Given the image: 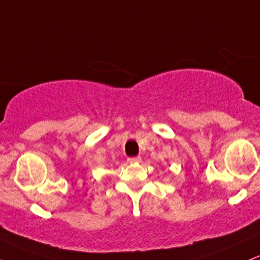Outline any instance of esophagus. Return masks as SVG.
Segmentation results:
<instances>
[{"instance_id": "1", "label": "esophagus", "mask_w": 260, "mask_h": 260, "mask_svg": "<svg viewBox=\"0 0 260 260\" xmlns=\"http://www.w3.org/2000/svg\"><path fill=\"white\" fill-rule=\"evenodd\" d=\"M142 157L140 156H133V157H128V162L129 164H136V162H140Z\"/></svg>"}]
</instances>
